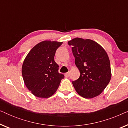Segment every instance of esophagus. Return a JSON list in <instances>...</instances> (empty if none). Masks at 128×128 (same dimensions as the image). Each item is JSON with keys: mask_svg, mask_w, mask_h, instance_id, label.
<instances>
[{"mask_svg": "<svg viewBox=\"0 0 128 128\" xmlns=\"http://www.w3.org/2000/svg\"><path fill=\"white\" fill-rule=\"evenodd\" d=\"M69 76V72L66 73L65 74H64V77H65V78H68Z\"/></svg>", "mask_w": 128, "mask_h": 128, "instance_id": "1", "label": "esophagus"}]
</instances>
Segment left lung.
I'll use <instances>...</instances> for the list:
<instances>
[{"label":"left lung","instance_id":"8db88e82","mask_svg":"<svg viewBox=\"0 0 128 128\" xmlns=\"http://www.w3.org/2000/svg\"><path fill=\"white\" fill-rule=\"evenodd\" d=\"M72 46L75 64L80 77L72 82L76 92L85 98L97 97L108 84L111 78L108 56L104 49L92 40L76 38L68 42Z\"/></svg>","mask_w":128,"mask_h":128}]
</instances>
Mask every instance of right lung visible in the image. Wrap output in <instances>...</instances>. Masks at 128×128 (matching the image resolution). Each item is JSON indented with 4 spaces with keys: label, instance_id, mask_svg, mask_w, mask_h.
<instances>
[{
    "label": "right lung",
    "instance_id": "right-lung-1",
    "mask_svg": "<svg viewBox=\"0 0 128 128\" xmlns=\"http://www.w3.org/2000/svg\"><path fill=\"white\" fill-rule=\"evenodd\" d=\"M62 42L44 41L31 49L22 66L24 83L31 93L40 98H49L58 88L64 75L58 72L54 60L56 50Z\"/></svg>",
    "mask_w": 128,
    "mask_h": 128
}]
</instances>
